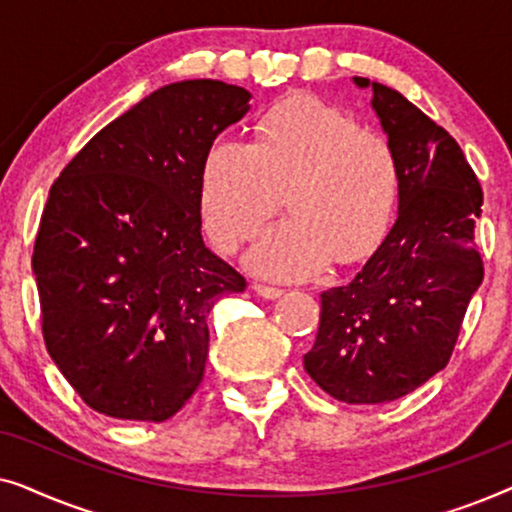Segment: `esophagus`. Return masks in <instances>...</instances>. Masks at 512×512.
<instances>
[{
    "instance_id": "34e87169",
    "label": "esophagus",
    "mask_w": 512,
    "mask_h": 512,
    "mask_svg": "<svg viewBox=\"0 0 512 512\" xmlns=\"http://www.w3.org/2000/svg\"><path fill=\"white\" fill-rule=\"evenodd\" d=\"M254 291L265 300H277L284 293L282 289H275V286H265V284H254Z\"/></svg>"
}]
</instances>
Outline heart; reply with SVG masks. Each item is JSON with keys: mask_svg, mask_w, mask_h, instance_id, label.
<instances>
[{"mask_svg": "<svg viewBox=\"0 0 512 512\" xmlns=\"http://www.w3.org/2000/svg\"><path fill=\"white\" fill-rule=\"evenodd\" d=\"M293 216L275 223L244 254L258 277L296 282L328 263H356L389 233L398 202V167L387 142L361 132L352 118L293 97L258 123L256 144L221 137L200 172V214L223 251L249 240L282 205Z\"/></svg>", "mask_w": 512, "mask_h": 512, "instance_id": "1", "label": "heart"}]
</instances>
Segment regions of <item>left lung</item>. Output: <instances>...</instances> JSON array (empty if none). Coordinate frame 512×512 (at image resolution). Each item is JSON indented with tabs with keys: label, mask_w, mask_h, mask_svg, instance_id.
Instances as JSON below:
<instances>
[{
	"label": "left lung",
	"mask_w": 512,
	"mask_h": 512,
	"mask_svg": "<svg viewBox=\"0 0 512 512\" xmlns=\"http://www.w3.org/2000/svg\"><path fill=\"white\" fill-rule=\"evenodd\" d=\"M370 90L398 167V216L375 254L345 286L321 293L307 375L342 403L396 401L450 361L461 321L482 284L473 242L482 188L447 130L398 90Z\"/></svg>",
	"instance_id": "left-lung-1"
}]
</instances>
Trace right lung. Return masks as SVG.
Listing matches in <instances>:
<instances>
[{
	"mask_svg": "<svg viewBox=\"0 0 512 512\" xmlns=\"http://www.w3.org/2000/svg\"><path fill=\"white\" fill-rule=\"evenodd\" d=\"M249 100L212 79L153 90L51 186L32 256L46 349L102 415H177L205 375L209 312L247 289L202 240L200 172Z\"/></svg>",
	"mask_w": 512,
	"mask_h": 512,
	"instance_id": "right-lung-1",
	"label": "right lung"
}]
</instances>
